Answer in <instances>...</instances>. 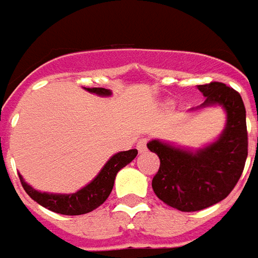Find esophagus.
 <instances>
[{"label": "esophagus", "instance_id": "34e87169", "mask_svg": "<svg viewBox=\"0 0 258 258\" xmlns=\"http://www.w3.org/2000/svg\"><path fill=\"white\" fill-rule=\"evenodd\" d=\"M136 147H138L139 153H144V151L147 150V140H146V139H140Z\"/></svg>", "mask_w": 258, "mask_h": 258}]
</instances>
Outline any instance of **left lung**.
I'll use <instances>...</instances> for the list:
<instances>
[{
	"label": "left lung",
	"instance_id": "1",
	"mask_svg": "<svg viewBox=\"0 0 258 258\" xmlns=\"http://www.w3.org/2000/svg\"><path fill=\"white\" fill-rule=\"evenodd\" d=\"M206 97L196 109L222 107L226 123L218 139L202 149L151 140L150 151L160 158L153 190L179 211H200L224 200L240 178L247 158L246 109L240 94L220 82L197 86Z\"/></svg>",
	"mask_w": 258,
	"mask_h": 258
}]
</instances>
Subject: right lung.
I'll use <instances>...</instances> for the list:
<instances>
[{
  "label": "right lung",
  "mask_w": 258,
  "mask_h": 258,
  "mask_svg": "<svg viewBox=\"0 0 258 258\" xmlns=\"http://www.w3.org/2000/svg\"><path fill=\"white\" fill-rule=\"evenodd\" d=\"M85 89L89 93L101 97H109L112 94V91L108 89H103V87H90V89L85 87ZM136 155H138L136 149L116 153L105 162V165L101 168V171L90 183L86 184L80 190L69 193V195L38 191L25 182L21 173H19V179L27 195L40 206L48 208L54 213L62 214V215H80V214H87L96 210L108 199L109 193L114 187L116 173L119 172L122 168L126 167L129 162H132L136 158Z\"/></svg>",
  "instance_id": "add662e5"
}]
</instances>
